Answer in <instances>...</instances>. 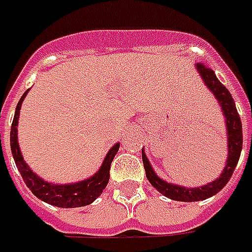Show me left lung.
Instances as JSON below:
<instances>
[{
  "label": "left lung",
  "mask_w": 252,
  "mask_h": 252,
  "mask_svg": "<svg viewBox=\"0 0 252 252\" xmlns=\"http://www.w3.org/2000/svg\"><path fill=\"white\" fill-rule=\"evenodd\" d=\"M196 70L200 74L203 83L206 84L210 91L213 92L215 98L218 99L223 116L226 121V129H227V161H226V167L223 169V172L220 174V177L215 181L209 182L206 185L200 187V188H185V187H179L175 184H169L167 181L161 179L151 167L150 161L146 157L144 150H141V158L146 169V177L150 181V184L157 189L160 193L164 196L172 199V200H179V202H198V200H205L210 198L213 195H216L221 189L226 187L228 179L231 178L234 168L237 165L241 149H243V126H241V119L236 109V103L231 98V94L227 91V88L220 83L216 77L215 71L212 68L206 67L205 64H196Z\"/></svg>",
  "instance_id": "1"
}]
</instances>
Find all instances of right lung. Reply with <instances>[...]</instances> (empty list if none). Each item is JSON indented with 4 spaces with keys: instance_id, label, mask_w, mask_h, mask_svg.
<instances>
[{
    "instance_id": "right-lung-1",
    "label": "right lung",
    "mask_w": 252,
    "mask_h": 252,
    "mask_svg": "<svg viewBox=\"0 0 252 252\" xmlns=\"http://www.w3.org/2000/svg\"><path fill=\"white\" fill-rule=\"evenodd\" d=\"M28 91L22 95V98L19 99L18 105H16L14 121H12V126H11V151H12V156H14L15 164L19 169L26 187L32 190V193L36 198H39L46 203H50L53 206H57V208H81V206L90 205L101 195L102 190L106 188V185L109 182V169H111L112 160L116 156L121 144L116 143L112 147L109 153L106 154L103 162H102L101 168L98 169V172L94 174L90 178L80 181V182H75V184H62V185L46 182L44 179L37 177L33 171L29 168V165L25 162L24 157L21 154V150H19V144H18L19 111H21L22 102H24Z\"/></svg>"
}]
</instances>
